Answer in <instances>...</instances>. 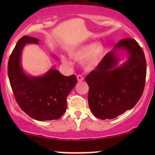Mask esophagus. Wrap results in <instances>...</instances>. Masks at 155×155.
Masks as SVG:
<instances>
[{
    "instance_id": "obj_1",
    "label": "esophagus",
    "mask_w": 155,
    "mask_h": 155,
    "mask_svg": "<svg viewBox=\"0 0 155 155\" xmlns=\"http://www.w3.org/2000/svg\"><path fill=\"white\" fill-rule=\"evenodd\" d=\"M77 80L79 81V82H82V81L84 80V77L82 76V75H78Z\"/></svg>"
}]
</instances>
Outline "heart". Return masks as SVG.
<instances>
[{
    "label": "heart",
    "mask_w": 155,
    "mask_h": 155,
    "mask_svg": "<svg viewBox=\"0 0 155 155\" xmlns=\"http://www.w3.org/2000/svg\"><path fill=\"white\" fill-rule=\"evenodd\" d=\"M104 53V47L101 43H87L73 49L70 54L72 58L77 61L85 59V63L87 66H94L99 63ZM62 61L64 63H69V61L65 57H62Z\"/></svg>",
    "instance_id": "b5f03b06"
}]
</instances>
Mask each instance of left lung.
Instances as JSON below:
<instances>
[{"mask_svg": "<svg viewBox=\"0 0 155 155\" xmlns=\"http://www.w3.org/2000/svg\"><path fill=\"white\" fill-rule=\"evenodd\" d=\"M128 53V60L117 67V51ZM146 78V61L135 40H120L85 78L88 85V105L94 116L112 119L132 109L142 97Z\"/></svg>", "mask_w": 155, "mask_h": 155, "instance_id": "obj_1", "label": "left lung"}]
</instances>
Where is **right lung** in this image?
<instances>
[{"instance_id": "obj_1", "label": "right lung", "mask_w": 155, "mask_h": 155, "mask_svg": "<svg viewBox=\"0 0 155 155\" xmlns=\"http://www.w3.org/2000/svg\"><path fill=\"white\" fill-rule=\"evenodd\" d=\"M27 43L38 44L39 40L28 36L20 38L9 58L8 76L15 101L34 119H58L66 112L67 97L77 83L76 76H64L54 68L39 77L26 75L21 66V54Z\"/></svg>"}]
</instances>
